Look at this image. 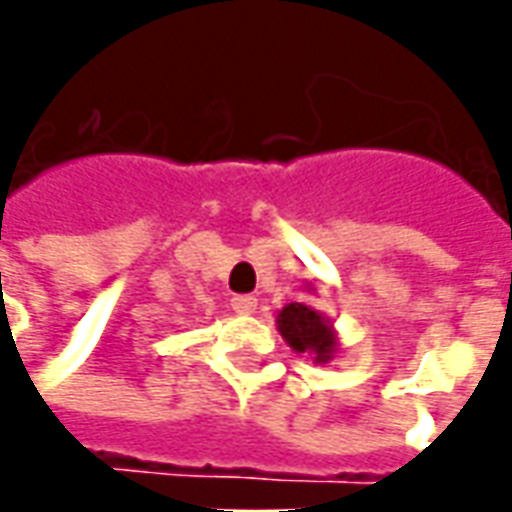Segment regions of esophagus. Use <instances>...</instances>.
<instances>
[{
	"label": "esophagus",
	"mask_w": 512,
	"mask_h": 512,
	"mask_svg": "<svg viewBox=\"0 0 512 512\" xmlns=\"http://www.w3.org/2000/svg\"><path fill=\"white\" fill-rule=\"evenodd\" d=\"M231 307H233V312H239V315H253V312H256V307H259V301H256L253 296H233Z\"/></svg>",
	"instance_id": "esophagus-1"
}]
</instances>
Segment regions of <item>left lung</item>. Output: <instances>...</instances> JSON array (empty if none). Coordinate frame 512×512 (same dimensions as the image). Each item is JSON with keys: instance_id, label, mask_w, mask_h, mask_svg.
I'll return each mask as SVG.
<instances>
[{"instance_id": "left-lung-1", "label": "left lung", "mask_w": 512, "mask_h": 512, "mask_svg": "<svg viewBox=\"0 0 512 512\" xmlns=\"http://www.w3.org/2000/svg\"><path fill=\"white\" fill-rule=\"evenodd\" d=\"M276 327H279L281 338L290 344L293 352L312 355V360L321 363V366L335 360L338 349H341V341H338V332L332 327V321L310 304L293 301V304L281 307L279 315H276Z\"/></svg>"}]
</instances>
